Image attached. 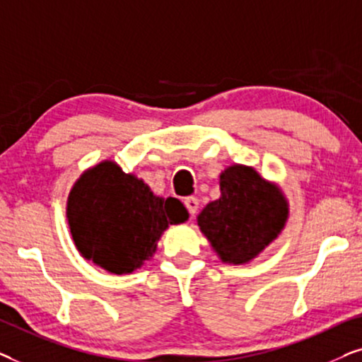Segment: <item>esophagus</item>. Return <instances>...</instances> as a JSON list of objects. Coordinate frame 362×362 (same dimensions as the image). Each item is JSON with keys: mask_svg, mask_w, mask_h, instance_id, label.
<instances>
[{"mask_svg": "<svg viewBox=\"0 0 362 362\" xmlns=\"http://www.w3.org/2000/svg\"><path fill=\"white\" fill-rule=\"evenodd\" d=\"M184 204L192 216H194L197 214V210H199V200H197L195 197H187V199L184 200Z\"/></svg>", "mask_w": 362, "mask_h": 362, "instance_id": "esophagus-1", "label": "esophagus"}]
</instances>
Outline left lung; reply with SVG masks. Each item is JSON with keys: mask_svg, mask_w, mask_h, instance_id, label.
Here are the masks:
<instances>
[{"mask_svg": "<svg viewBox=\"0 0 362 362\" xmlns=\"http://www.w3.org/2000/svg\"><path fill=\"white\" fill-rule=\"evenodd\" d=\"M220 190V199L202 210L197 223L223 262L247 263L285 226L286 200L276 185L243 165L221 173Z\"/></svg>", "mask_w": 362, "mask_h": 362, "instance_id": "obj_1", "label": "left lung"}]
</instances>
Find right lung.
Instances as JSON below:
<instances>
[{
  "label": "right lung",
  "instance_id": "1",
  "mask_svg": "<svg viewBox=\"0 0 362 362\" xmlns=\"http://www.w3.org/2000/svg\"><path fill=\"white\" fill-rule=\"evenodd\" d=\"M189 211L180 200L156 197L114 162L81 175L67 200V220L84 258L115 274L132 273L156 252L168 225L184 223Z\"/></svg>",
  "mask_w": 362,
  "mask_h": 362
}]
</instances>
